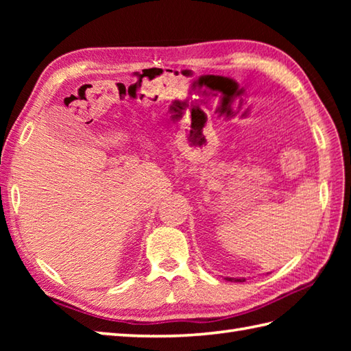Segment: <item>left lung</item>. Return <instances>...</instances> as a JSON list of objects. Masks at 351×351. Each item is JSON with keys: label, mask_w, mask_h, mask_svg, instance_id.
<instances>
[{"label": "left lung", "mask_w": 351, "mask_h": 351, "mask_svg": "<svg viewBox=\"0 0 351 351\" xmlns=\"http://www.w3.org/2000/svg\"><path fill=\"white\" fill-rule=\"evenodd\" d=\"M226 280H230V282H232V280H235V282H244L245 279L244 278H226Z\"/></svg>", "instance_id": "obj_1"}]
</instances>
